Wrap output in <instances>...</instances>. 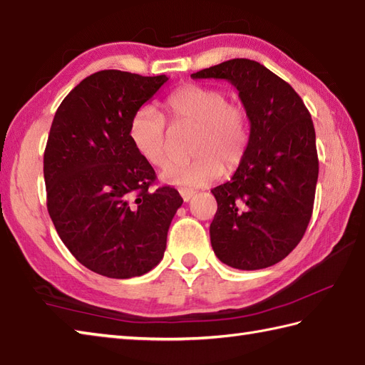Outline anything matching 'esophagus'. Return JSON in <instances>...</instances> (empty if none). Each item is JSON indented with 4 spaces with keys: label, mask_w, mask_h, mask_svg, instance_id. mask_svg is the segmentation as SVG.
Here are the masks:
<instances>
[{
    "label": "esophagus",
    "mask_w": 365,
    "mask_h": 365,
    "mask_svg": "<svg viewBox=\"0 0 365 365\" xmlns=\"http://www.w3.org/2000/svg\"><path fill=\"white\" fill-rule=\"evenodd\" d=\"M180 193H181V197H182L184 202H189V200H190L193 195H195V192L189 190V189H181Z\"/></svg>",
    "instance_id": "1"
}]
</instances>
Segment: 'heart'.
I'll list each match as a JSON object with an SVG mask.
<instances>
[{"mask_svg": "<svg viewBox=\"0 0 365 365\" xmlns=\"http://www.w3.org/2000/svg\"><path fill=\"white\" fill-rule=\"evenodd\" d=\"M167 115L175 123L193 124L189 153L192 158L167 163L160 180L180 187H202L217 180L222 172L241 165L249 148L247 111L237 102L227 101L219 88L187 83L165 99ZM133 150L153 167L167 159V124L153 106H141L129 121Z\"/></svg>", "mask_w": 365, "mask_h": 365, "instance_id": "b5f03b06", "label": "heart"}]
</instances>
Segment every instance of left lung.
Here are the masks:
<instances>
[{
    "mask_svg": "<svg viewBox=\"0 0 365 365\" xmlns=\"http://www.w3.org/2000/svg\"><path fill=\"white\" fill-rule=\"evenodd\" d=\"M190 77L230 81L250 123L241 165L211 190L214 254L236 269L269 267L299 244L314 210L318 155L309 110L287 81L252 59H230Z\"/></svg>",
    "mask_w": 365,
    "mask_h": 365,
    "instance_id": "1",
    "label": "left lung"
}]
</instances>
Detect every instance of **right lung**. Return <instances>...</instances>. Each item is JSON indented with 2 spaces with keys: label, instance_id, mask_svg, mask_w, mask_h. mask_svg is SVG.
<instances>
[{
  "label": "right lung",
  "instance_id": "obj_1",
  "mask_svg": "<svg viewBox=\"0 0 365 365\" xmlns=\"http://www.w3.org/2000/svg\"><path fill=\"white\" fill-rule=\"evenodd\" d=\"M167 76L101 71L66 96L51 123L43 180L47 210L66 247L93 272L130 279L160 263L180 192L151 190L154 168L129 138L133 111Z\"/></svg>",
  "mask_w": 365,
  "mask_h": 365
}]
</instances>
